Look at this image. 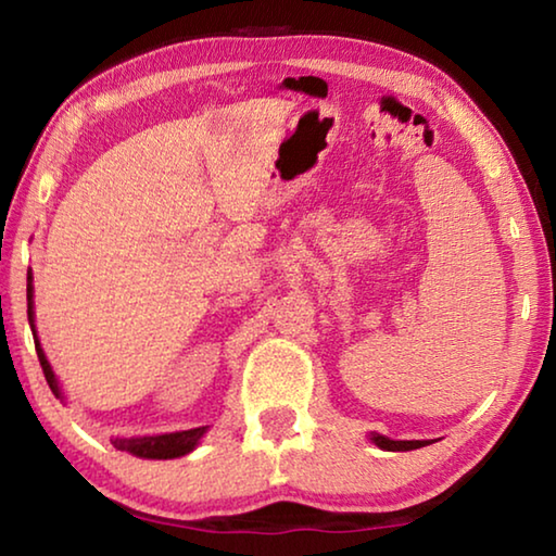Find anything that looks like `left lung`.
<instances>
[{
	"instance_id": "1",
	"label": "left lung",
	"mask_w": 556,
	"mask_h": 556,
	"mask_svg": "<svg viewBox=\"0 0 556 556\" xmlns=\"http://www.w3.org/2000/svg\"><path fill=\"white\" fill-rule=\"evenodd\" d=\"M370 439L375 446H380L384 451H412V448H421V446L431 444V441H392L382 434H372Z\"/></svg>"
}]
</instances>
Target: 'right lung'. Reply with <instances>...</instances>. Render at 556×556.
<instances>
[{
  "label": "right lung",
  "instance_id": "obj_1",
  "mask_svg": "<svg viewBox=\"0 0 556 556\" xmlns=\"http://www.w3.org/2000/svg\"><path fill=\"white\" fill-rule=\"evenodd\" d=\"M29 285H26V301H29V324H31V331H34V343H36V355H39V363L43 368L46 375V382H49L51 392L55 397H63L61 388H59V380H55V375L51 370L49 361H46L43 355V348L39 343V336H36V328H34V277L29 275ZM205 429L208 427H199V429H186V431H174V434H159V437H131V439H112V446L117 451H129L131 456H139V458H178V456H186L191 454V451L199 446L201 437L205 434Z\"/></svg>",
  "mask_w": 556,
  "mask_h": 556
}]
</instances>
